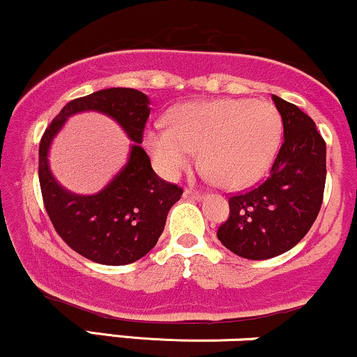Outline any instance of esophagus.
Wrapping results in <instances>:
<instances>
[{
	"mask_svg": "<svg viewBox=\"0 0 357 357\" xmlns=\"http://www.w3.org/2000/svg\"><path fill=\"white\" fill-rule=\"evenodd\" d=\"M183 196L186 199H202L203 198V192L199 191H192V190H184Z\"/></svg>",
	"mask_w": 357,
	"mask_h": 357,
	"instance_id": "esophagus-1",
	"label": "esophagus"
}]
</instances>
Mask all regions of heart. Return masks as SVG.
Instances as JSON below:
<instances>
[{"instance_id": "heart-1", "label": "heart", "mask_w": 357, "mask_h": 357, "mask_svg": "<svg viewBox=\"0 0 357 357\" xmlns=\"http://www.w3.org/2000/svg\"><path fill=\"white\" fill-rule=\"evenodd\" d=\"M280 137V114L270 102L223 99L178 105L167 126L146 129L142 141L165 178H178L202 149V165L213 181L240 190L268 169Z\"/></svg>"}]
</instances>
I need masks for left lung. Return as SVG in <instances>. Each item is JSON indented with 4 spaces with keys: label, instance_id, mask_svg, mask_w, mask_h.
<instances>
[{
    "label": "left lung",
    "instance_id": "obj_1",
    "mask_svg": "<svg viewBox=\"0 0 357 357\" xmlns=\"http://www.w3.org/2000/svg\"><path fill=\"white\" fill-rule=\"evenodd\" d=\"M284 124V142L268 178L230 198V218L218 240L235 255L267 260L289 252L317 218L326 186V142L297 105L272 96Z\"/></svg>",
    "mask_w": 357,
    "mask_h": 357
}]
</instances>
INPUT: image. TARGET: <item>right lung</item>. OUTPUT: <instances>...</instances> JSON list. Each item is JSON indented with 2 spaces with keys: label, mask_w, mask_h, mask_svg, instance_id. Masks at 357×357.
Masks as SVG:
<instances>
[{
  "label": "right lung",
  "mask_w": 357,
  "mask_h": 357,
  "mask_svg": "<svg viewBox=\"0 0 357 357\" xmlns=\"http://www.w3.org/2000/svg\"><path fill=\"white\" fill-rule=\"evenodd\" d=\"M151 100L136 89H105L68 102L45 130L38 176L45 210L61 240L102 265H127L149 253L165 230L167 213L183 190L162 181L141 147ZM100 112L123 127L133 144L123 169L96 195H77L56 181L47 153L68 116Z\"/></svg>",
  "instance_id": "add662e5"
}]
</instances>
